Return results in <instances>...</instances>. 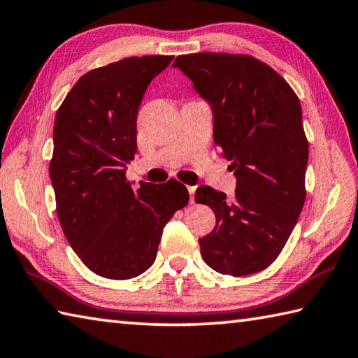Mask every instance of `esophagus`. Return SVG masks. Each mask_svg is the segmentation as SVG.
Wrapping results in <instances>:
<instances>
[{"label":"esophagus","instance_id":"obj_1","mask_svg":"<svg viewBox=\"0 0 358 358\" xmlns=\"http://www.w3.org/2000/svg\"><path fill=\"white\" fill-rule=\"evenodd\" d=\"M196 186H187V191H189V199H191V203H194V196H196Z\"/></svg>","mask_w":358,"mask_h":358}]
</instances>
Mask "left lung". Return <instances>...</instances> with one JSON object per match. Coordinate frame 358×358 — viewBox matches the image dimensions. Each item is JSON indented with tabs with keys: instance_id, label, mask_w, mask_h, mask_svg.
I'll use <instances>...</instances> for the list:
<instances>
[{
	"instance_id": "obj_1",
	"label": "left lung",
	"mask_w": 358,
	"mask_h": 358,
	"mask_svg": "<svg viewBox=\"0 0 358 358\" xmlns=\"http://www.w3.org/2000/svg\"><path fill=\"white\" fill-rule=\"evenodd\" d=\"M210 103L213 139L235 169V197L200 186L197 203L216 214L199 239L201 258L219 274L241 277L280 255L305 203L308 141L289 84L249 55L192 53L173 62Z\"/></svg>"
}]
</instances>
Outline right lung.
Returning a JSON list of instances; mask_svg holds the SVG:
<instances>
[{"instance_id": "1", "label": "right lung", "mask_w": 358, "mask_h": 358, "mask_svg": "<svg viewBox=\"0 0 358 358\" xmlns=\"http://www.w3.org/2000/svg\"><path fill=\"white\" fill-rule=\"evenodd\" d=\"M173 56H133L87 71L56 113L50 178L64 235L96 275L128 280L157 258L162 229L189 201L177 180L138 189L125 167L138 152V109Z\"/></svg>"}]
</instances>
